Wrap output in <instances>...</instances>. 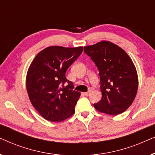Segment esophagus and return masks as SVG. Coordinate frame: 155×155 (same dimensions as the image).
I'll return each instance as SVG.
<instances>
[{
	"label": "esophagus",
	"mask_w": 155,
	"mask_h": 155,
	"mask_svg": "<svg viewBox=\"0 0 155 155\" xmlns=\"http://www.w3.org/2000/svg\"><path fill=\"white\" fill-rule=\"evenodd\" d=\"M83 94H84V95H85V96H89L90 94V91H88V92H84Z\"/></svg>",
	"instance_id": "obj_1"
}]
</instances>
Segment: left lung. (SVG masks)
I'll return each mask as SVG.
<instances>
[{
  "label": "left lung",
  "instance_id": "1",
  "mask_svg": "<svg viewBox=\"0 0 155 155\" xmlns=\"http://www.w3.org/2000/svg\"><path fill=\"white\" fill-rule=\"evenodd\" d=\"M99 70L102 97L94 104L97 111L118 115L128 109L136 96L138 78L132 60L121 48L102 41L84 47Z\"/></svg>",
  "mask_w": 155,
  "mask_h": 155
}]
</instances>
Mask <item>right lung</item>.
<instances>
[{
    "instance_id": "right-lung-1",
    "label": "right lung",
    "mask_w": 155,
    "mask_h": 155,
    "mask_svg": "<svg viewBox=\"0 0 155 155\" xmlns=\"http://www.w3.org/2000/svg\"><path fill=\"white\" fill-rule=\"evenodd\" d=\"M83 47L55 46L40 51L29 68L27 90L31 104L45 119L59 122L75 113L80 92L67 80V69L77 60ZM65 82L68 85L65 87Z\"/></svg>"
}]
</instances>
